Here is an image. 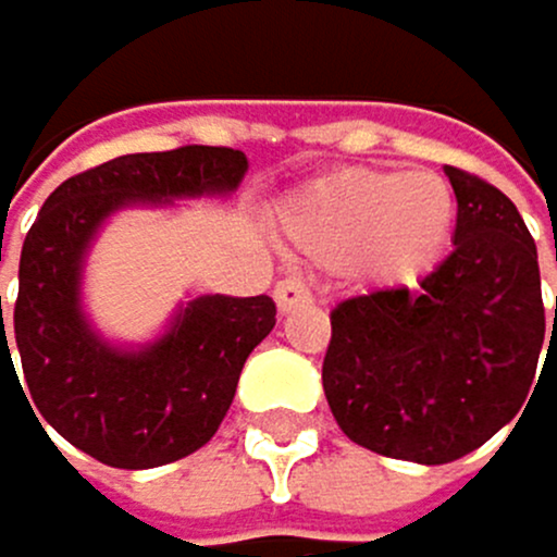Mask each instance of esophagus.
Wrapping results in <instances>:
<instances>
[{"mask_svg":"<svg viewBox=\"0 0 557 557\" xmlns=\"http://www.w3.org/2000/svg\"><path fill=\"white\" fill-rule=\"evenodd\" d=\"M313 296H310V289L302 285L299 278H282L278 285H275V302H278V310L282 313H293V310H299V307H307Z\"/></svg>","mask_w":557,"mask_h":557,"instance_id":"1","label":"esophagus"}]
</instances>
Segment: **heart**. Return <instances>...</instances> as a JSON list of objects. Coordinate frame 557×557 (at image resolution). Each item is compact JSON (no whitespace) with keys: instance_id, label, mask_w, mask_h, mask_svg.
<instances>
[{"instance_id":"obj_1","label":"heart","mask_w":557,"mask_h":557,"mask_svg":"<svg viewBox=\"0 0 557 557\" xmlns=\"http://www.w3.org/2000/svg\"><path fill=\"white\" fill-rule=\"evenodd\" d=\"M457 226V195L432 170H345L299 191L282 212L296 255L356 264L380 285H411L443 258Z\"/></svg>"}]
</instances>
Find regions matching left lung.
Returning a JSON list of instances; mask_svg holds the SVG:
<instances>
[{
  "label": "left lung",
  "mask_w": 557,
  "mask_h": 557,
  "mask_svg": "<svg viewBox=\"0 0 557 557\" xmlns=\"http://www.w3.org/2000/svg\"><path fill=\"white\" fill-rule=\"evenodd\" d=\"M446 177L454 250L414 293L338 302L324 356V394L345 436L414 463L460 460L517 419L534 400L529 387L537 394L547 331L537 244L517 206L468 170L446 166Z\"/></svg>",
  "instance_id": "1"
}]
</instances>
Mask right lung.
<instances>
[{"mask_svg":"<svg viewBox=\"0 0 557 557\" xmlns=\"http://www.w3.org/2000/svg\"><path fill=\"white\" fill-rule=\"evenodd\" d=\"M244 174L240 149L181 146L108 160L48 195L23 240L10 327L0 296V383L5 373L20 383L10 351L20 348V391L34 397L37 425L45 419L83 454L125 471L174 463L215 436L247 356L275 327L272 296H195L160 338L114 345L83 310V268L114 212L230 195Z\"/></svg>","mask_w":557,"mask_h":557,"instance_id":"obj_1","label":"right lung"}]
</instances>
